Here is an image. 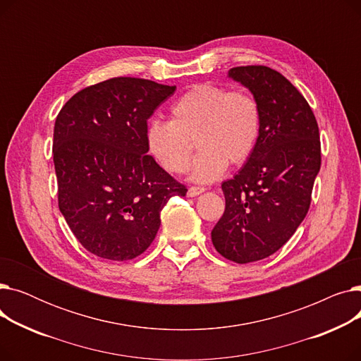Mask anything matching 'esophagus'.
<instances>
[{"instance_id":"1","label":"esophagus","mask_w":361,"mask_h":361,"mask_svg":"<svg viewBox=\"0 0 361 361\" xmlns=\"http://www.w3.org/2000/svg\"><path fill=\"white\" fill-rule=\"evenodd\" d=\"M206 190L204 187H197V185H192L190 188H188V192H187V196L188 197H195V196H199L200 193H203Z\"/></svg>"}]
</instances>
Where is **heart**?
I'll return each mask as SVG.
<instances>
[{
	"mask_svg": "<svg viewBox=\"0 0 361 361\" xmlns=\"http://www.w3.org/2000/svg\"><path fill=\"white\" fill-rule=\"evenodd\" d=\"M260 130L262 109L252 93L200 83L173 105L169 121L150 123L147 146L165 171L184 174L196 143L192 178L212 183L228 164L238 166L253 155Z\"/></svg>",
	"mask_w": 361,
	"mask_h": 361,
	"instance_id": "b5f03b06",
	"label": "heart"
}]
</instances>
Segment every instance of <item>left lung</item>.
<instances>
[{"instance_id": "obj_1", "label": "left lung", "mask_w": 361, "mask_h": 361, "mask_svg": "<svg viewBox=\"0 0 361 361\" xmlns=\"http://www.w3.org/2000/svg\"><path fill=\"white\" fill-rule=\"evenodd\" d=\"M262 109L253 155L222 183L225 211L212 230L216 252L235 263L269 257L306 218L322 154L319 127L305 97L267 66L230 68Z\"/></svg>"}]
</instances>
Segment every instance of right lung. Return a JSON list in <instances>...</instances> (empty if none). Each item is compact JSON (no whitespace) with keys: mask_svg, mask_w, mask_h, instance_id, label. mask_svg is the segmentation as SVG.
Instances as JSON below:
<instances>
[{"mask_svg":"<svg viewBox=\"0 0 361 361\" xmlns=\"http://www.w3.org/2000/svg\"><path fill=\"white\" fill-rule=\"evenodd\" d=\"M176 86L112 78L79 90L55 120L59 207L92 255L126 262L154 241L161 211L187 187L147 155V118Z\"/></svg>","mask_w":361,"mask_h":361,"instance_id":"add662e5","label":"right lung"}]
</instances>
